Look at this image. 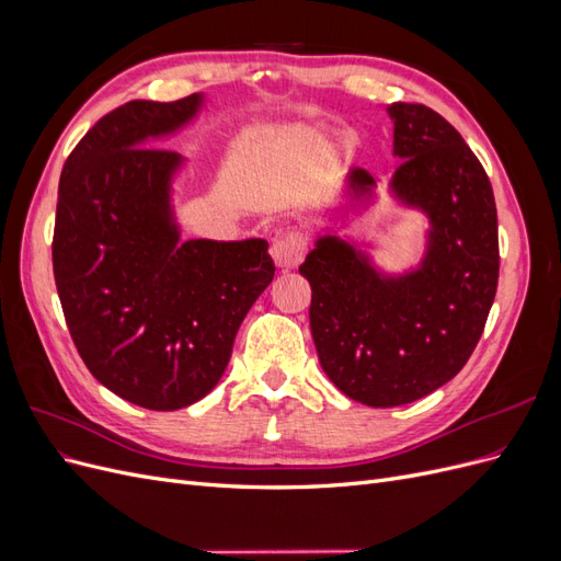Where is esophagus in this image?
<instances>
[{
	"label": "esophagus",
	"mask_w": 561,
	"mask_h": 561,
	"mask_svg": "<svg viewBox=\"0 0 561 561\" xmlns=\"http://www.w3.org/2000/svg\"><path fill=\"white\" fill-rule=\"evenodd\" d=\"M307 252H309V236L299 229L285 231L274 241V245H271V257H274V262L280 268H295L297 264H301L304 254Z\"/></svg>",
	"instance_id": "1"
}]
</instances>
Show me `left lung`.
I'll list each match as a JSON object with an SVG mask.
<instances>
[{
	"mask_svg": "<svg viewBox=\"0 0 561 561\" xmlns=\"http://www.w3.org/2000/svg\"><path fill=\"white\" fill-rule=\"evenodd\" d=\"M393 192L431 219L428 252L412 274L379 276L360 252L328 236L299 274L311 285V334L330 381L355 402L398 407L463 369L499 287V217L480 159L445 116L393 103ZM375 180L351 173L353 192Z\"/></svg>",
	"mask_w": 561,
	"mask_h": 561,
	"instance_id": "left-lung-1",
	"label": "left lung"
}]
</instances>
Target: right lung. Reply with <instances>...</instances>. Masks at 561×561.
Segmentation results:
<instances>
[{"label": "right lung", "instance_id": "add662e5", "mask_svg": "<svg viewBox=\"0 0 561 561\" xmlns=\"http://www.w3.org/2000/svg\"><path fill=\"white\" fill-rule=\"evenodd\" d=\"M198 105L201 95H190L107 112L67 157L58 184L50 252L67 330L100 383L157 412L210 393L276 274L262 239L178 245L168 190L182 159L145 145Z\"/></svg>", "mask_w": 561, "mask_h": 561}]
</instances>
